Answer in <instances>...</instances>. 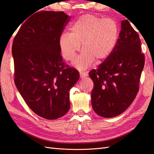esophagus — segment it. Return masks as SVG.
I'll use <instances>...</instances> for the list:
<instances>
[{"label":"esophagus","instance_id":"obj_1","mask_svg":"<svg viewBox=\"0 0 154 154\" xmlns=\"http://www.w3.org/2000/svg\"><path fill=\"white\" fill-rule=\"evenodd\" d=\"M88 75L87 72H84V71H80V77L81 79H83V78H85V77H87Z\"/></svg>","mask_w":154,"mask_h":154}]
</instances>
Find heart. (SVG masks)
I'll list each match as a JSON object with an SVG mask.
<instances>
[{
    "label": "heart",
    "instance_id": "obj_1",
    "mask_svg": "<svg viewBox=\"0 0 154 154\" xmlns=\"http://www.w3.org/2000/svg\"><path fill=\"white\" fill-rule=\"evenodd\" d=\"M119 34V26L113 20L85 14L70 26L69 33L61 35L59 45L65 60L72 61L81 44L83 51L73 65L86 69L94 61L99 63L109 56L117 44Z\"/></svg>",
    "mask_w": 154,
    "mask_h": 154
}]
</instances>
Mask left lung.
I'll return each instance as SVG.
<instances>
[{"label": "left lung", "instance_id": "left-lung-1", "mask_svg": "<svg viewBox=\"0 0 154 154\" xmlns=\"http://www.w3.org/2000/svg\"><path fill=\"white\" fill-rule=\"evenodd\" d=\"M141 50L139 35L128 20H122L114 50L97 69L89 73L94 83L91 104L98 115L116 116L134 100L145 63Z\"/></svg>", "mask_w": 154, "mask_h": 154}]
</instances>
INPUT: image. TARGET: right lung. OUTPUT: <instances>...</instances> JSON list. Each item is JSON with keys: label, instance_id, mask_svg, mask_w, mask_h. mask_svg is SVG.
Returning a JSON list of instances; mask_svg holds the SVG:
<instances>
[{"label": "right lung", "instance_id": "right-lung-1", "mask_svg": "<svg viewBox=\"0 0 154 154\" xmlns=\"http://www.w3.org/2000/svg\"><path fill=\"white\" fill-rule=\"evenodd\" d=\"M69 20L63 11H40L29 17L14 39V83L30 109L48 120L70 109L69 91L79 73L63 61L59 39Z\"/></svg>", "mask_w": 154, "mask_h": 154}]
</instances>
